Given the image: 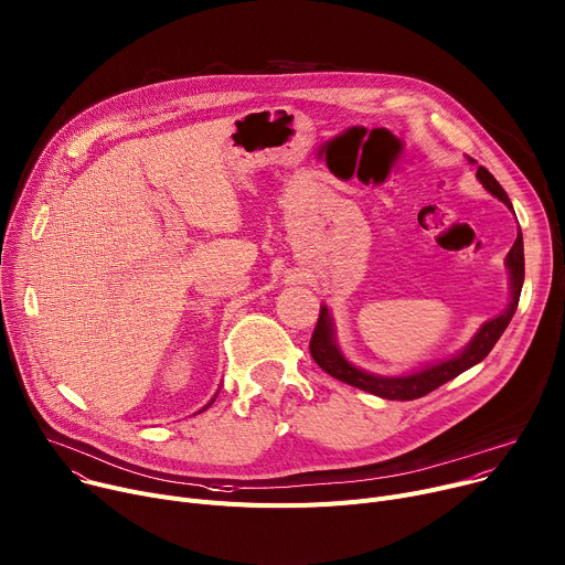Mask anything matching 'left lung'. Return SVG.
I'll list each match as a JSON object with an SVG mask.
<instances>
[{
    "label": "left lung",
    "mask_w": 565,
    "mask_h": 565,
    "mask_svg": "<svg viewBox=\"0 0 565 565\" xmlns=\"http://www.w3.org/2000/svg\"><path fill=\"white\" fill-rule=\"evenodd\" d=\"M477 177L479 181L483 183V188L488 193H493L498 200H502L511 211V200L507 198L504 188L498 183V179L488 172L486 168H477ZM507 266H509V273H511V305L509 309L493 318L491 322H486L477 335L470 341V345L457 354L455 359H447V361H440L436 365H429L427 370H420L416 374H408V377H377V374H370V372H363L359 367H354L352 363H348L343 359V354L338 352L335 343H333V327H331V320H329V311L322 307L320 309V316H318V322H316V329H313V335H311V343H309V350H311V356L313 361L327 372L331 374V377H335L338 382H345L350 386H356L365 393H372L377 397H384V399H418L431 391H436L438 386H443L445 382L459 377V374L468 367H472L475 363L483 361L488 356V352H491L495 348V343L500 341V335L504 333V329L509 327L515 309H518V302H520V290H522V281H524V249H522V234L518 232V238L507 256Z\"/></svg>",
    "instance_id": "8db88e82"
}]
</instances>
